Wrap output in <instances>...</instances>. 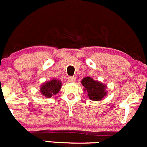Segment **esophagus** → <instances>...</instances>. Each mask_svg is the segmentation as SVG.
<instances>
[{"mask_svg":"<svg viewBox=\"0 0 147 147\" xmlns=\"http://www.w3.org/2000/svg\"><path fill=\"white\" fill-rule=\"evenodd\" d=\"M67 80H68V82H75V78H74V77H68Z\"/></svg>","mask_w":147,"mask_h":147,"instance_id":"34e87169","label":"esophagus"}]
</instances>
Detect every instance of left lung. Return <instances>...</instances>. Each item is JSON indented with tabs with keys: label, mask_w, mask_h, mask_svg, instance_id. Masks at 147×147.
Here are the masks:
<instances>
[{
	"label": "left lung",
	"mask_w": 147,
	"mask_h": 147,
	"mask_svg": "<svg viewBox=\"0 0 147 147\" xmlns=\"http://www.w3.org/2000/svg\"><path fill=\"white\" fill-rule=\"evenodd\" d=\"M82 84L84 87V91L87 92L89 98L94 101H99L107 94L105 91L106 86L98 81H94L90 77L83 78Z\"/></svg>",
	"instance_id": "8db88e82"
}]
</instances>
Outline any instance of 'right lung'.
I'll use <instances>...</instances> for the list:
<instances>
[{"instance_id":"right-lung-1","label":"right lung","mask_w":147,"mask_h":147,"mask_svg":"<svg viewBox=\"0 0 147 147\" xmlns=\"http://www.w3.org/2000/svg\"><path fill=\"white\" fill-rule=\"evenodd\" d=\"M62 87V83L57 80H52L50 82H46L42 85L40 92L45 97L49 98L59 92Z\"/></svg>"}]
</instances>
